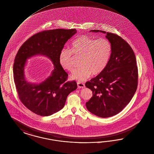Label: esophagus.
<instances>
[{
	"mask_svg": "<svg viewBox=\"0 0 154 154\" xmlns=\"http://www.w3.org/2000/svg\"><path fill=\"white\" fill-rule=\"evenodd\" d=\"M77 85L79 88H84L85 87V84L82 83V82H77Z\"/></svg>",
	"mask_w": 154,
	"mask_h": 154,
	"instance_id": "34e87169",
	"label": "esophagus"
}]
</instances>
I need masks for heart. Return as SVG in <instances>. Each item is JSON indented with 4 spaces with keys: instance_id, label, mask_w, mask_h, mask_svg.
I'll return each mask as SVG.
<instances>
[{
    "instance_id": "heart-1",
    "label": "heart",
    "mask_w": 154,
    "mask_h": 154,
    "mask_svg": "<svg viewBox=\"0 0 154 154\" xmlns=\"http://www.w3.org/2000/svg\"><path fill=\"white\" fill-rule=\"evenodd\" d=\"M112 52V45L106 38L95 39L81 35L74 39L69 49H64L59 54V62L67 71L73 72L76 68V58H80V68L72 74V79L83 81L92 74L96 75L106 67Z\"/></svg>"
}]
</instances>
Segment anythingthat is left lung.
<instances>
[{
	"label": "left lung",
	"mask_w": 154,
	"mask_h": 154,
	"mask_svg": "<svg viewBox=\"0 0 154 154\" xmlns=\"http://www.w3.org/2000/svg\"><path fill=\"white\" fill-rule=\"evenodd\" d=\"M91 31L106 34L112 52L105 69L85 83L86 87L92 91L86 107L94 115L109 118L125 108L136 92L138 78L136 56L121 36L98 29Z\"/></svg>",
	"instance_id": "8db88e82"
}]
</instances>
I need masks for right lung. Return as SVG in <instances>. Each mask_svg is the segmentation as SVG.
<instances>
[{
    "label": "right lung",
    "instance_id": "add662e5",
    "mask_svg": "<svg viewBox=\"0 0 154 154\" xmlns=\"http://www.w3.org/2000/svg\"><path fill=\"white\" fill-rule=\"evenodd\" d=\"M75 29H55L39 32L31 36L20 48L13 64L14 82L23 104L38 115L50 116L64 106L68 95L77 88L74 80L67 81L68 74L59 62L60 52L72 37ZM48 57L54 64L52 74L39 85L31 84L24 78L26 59L36 54Z\"/></svg>",
    "mask_w": 154,
    "mask_h": 154
}]
</instances>
